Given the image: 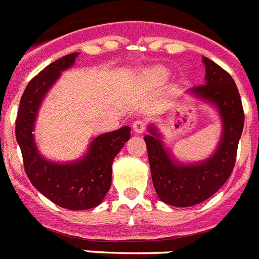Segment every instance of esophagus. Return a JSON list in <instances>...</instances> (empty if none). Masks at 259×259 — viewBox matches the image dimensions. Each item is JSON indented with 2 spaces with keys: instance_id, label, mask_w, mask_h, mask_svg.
I'll return each mask as SVG.
<instances>
[{
  "instance_id": "34e87169",
  "label": "esophagus",
  "mask_w": 259,
  "mask_h": 259,
  "mask_svg": "<svg viewBox=\"0 0 259 259\" xmlns=\"http://www.w3.org/2000/svg\"><path fill=\"white\" fill-rule=\"evenodd\" d=\"M146 127H147V123L144 119L135 120L134 124H132V128H134V131H135L136 134H142V132H144Z\"/></svg>"
}]
</instances>
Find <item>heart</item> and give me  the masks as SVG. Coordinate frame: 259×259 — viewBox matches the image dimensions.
Instances as JSON below:
<instances>
[{
	"label": "heart",
	"instance_id": "heart-1",
	"mask_svg": "<svg viewBox=\"0 0 259 259\" xmlns=\"http://www.w3.org/2000/svg\"><path fill=\"white\" fill-rule=\"evenodd\" d=\"M165 73H167V72H165L163 68H155V69H152V72H151L152 77L155 78H163L165 76Z\"/></svg>",
	"mask_w": 259,
	"mask_h": 259
}]
</instances>
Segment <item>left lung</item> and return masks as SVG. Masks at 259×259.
I'll return each mask as SVG.
<instances>
[{
  "mask_svg": "<svg viewBox=\"0 0 259 259\" xmlns=\"http://www.w3.org/2000/svg\"><path fill=\"white\" fill-rule=\"evenodd\" d=\"M206 82L192 92L218 107L223 121V135L212 158L200 164L179 165L169 159L154 127L144 136L151 175L156 194L164 203L188 207L212 196L233 172L239 138L243 131L245 113L241 96L230 74L204 57Z\"/></svg>",
  "mask_w": 259,
  "mask_h": 259,
  "instance_id": "8db88e82",
  "label": "left lung"
}]
</instances>
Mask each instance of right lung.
Returning a JSON list of instances; mask_svg holds the SVG:
<instances>
[{"mask_svg": "<svg viewBox=\"0 0 259 259\" xmlns=\"http://www.w3.org/2000/svg\"><path fill=\"white\" fill-rule=\"evenodd\" d=\"M77 53L56 60L28 82L16 119V139L21 148L25 172L38 191L60 207L88 210L104 199L112 181V162L131 136V128L97 136L85 158L71 164H56L41 158L33 142L37 109L60 72L73 64Z\"/></svg>", "mask_w": 259, "mask_h": 259, "instance_id": "right-lung-1", "label": "right lung"}]
</instances>
